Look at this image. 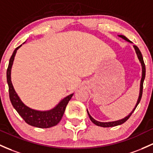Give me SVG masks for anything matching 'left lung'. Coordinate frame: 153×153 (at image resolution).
<instances>
[{
  "instance_id": "1",
  "label": "left lung",
  "mask_w": 153,
  "mask_h": 153,
  "mask_svg": "<svg viewBox=\"0 0 153 153\" xmlns=\"http://www.w3.org/2000/svg\"><path fill=\"white\" fill-rule=\"evenodd\" d=\"M118 36L120 37V38H123V39L125 40V41L129 42V43H132V42L130 40H128V38H127L126 36H122V35H120V36ZM134 49H135L136 53H137V57H138L139 62H140L141 65H142V78H141V82H140V90H139V98H138V100H137V104H136V106L134 108V110H132V112H131V113H129V115H128V116L125 117L123 119H120V120H115V121H112V122H100V121H97V120H96L95 119H94L93 117L91 116L89 112H88V110H87V112H88V116H89L90 120H91L92 123H94L95 124V125L98 126H101V127H113V126H118V125H121V124H123V123H125V122L126 121V120L129 118V117H130V116L132 115V113H133L134 110H135V109L137 108V105H138L139 102H140V100H141V99H142V90H143L144 80H145V72H146L145 65V62H144L143 57H142V53H141L140 50H139L138 47H137V46H135V45H134Z\"/></svg>"
}]
</instances>
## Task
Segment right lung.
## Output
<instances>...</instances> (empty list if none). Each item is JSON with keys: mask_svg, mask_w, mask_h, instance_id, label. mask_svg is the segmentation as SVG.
Listing matches in <instances>:
<instances>
[{"mask_svg": "<svg viewBox=\"0 0 153 153\" xmlns=\"http://www.w3.org/2000/svg\"><path fill=\"white\" fill-rule=\"evenodd\" d=\"M22 46L20 45L17 48H15L13 52L11 58H10L8 67L6 72V78H7V83L8 85V92H9V98L11 104L15 110L17 111L19 115L24 119L27 123L32 126L38 127L41 128H47L50 127L54 126L57 125L62 117L65 108L68 105L69 101L71 100L73 94L68 96L62 100L60 101L59 103L56 107L50 110L46 111H40L30 108L26 106L22 100H20L19 96L15 91L14 86L11 80V67L14 60V56L16 55V51Z\"/></svg>", "mask_w": 153, "mask_h": 153, "instance_id": "1", "label": "right lung"}]
</instances>
